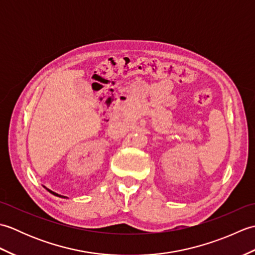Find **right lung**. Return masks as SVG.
Here are the masks:
<instances>
[{
	"label": "right lung",
	"instance_id": "add662e5",
	"mask_svg": "<svg viewBox=\"0 0 255 255\" xmlns=\"http://www.w3.org/2000/svg\"><path fill=\"white\" fill-rule=\"evenodd\" d=\"M46 188V187H45ZM47 189V191L48 192H49V193H51L52 195H55V196H58V197H61V198H67L66 196H61V195H59V194H57V193H55V192H52V191H50V189H48V188H46Z\"/></svg>",
	"mask_w": 255,
	"mask_h": 255
}]
</instances>
